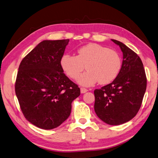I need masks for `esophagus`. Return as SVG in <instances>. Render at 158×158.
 Wrapping results in <instances>:
<instances>
[{
	"label": "esophagus",
	"mask_w": 158,
	"mask_h": 158,
	"mask_svg": "<svg viewBox=\"0 0 158 158\" xmlns=\"http://www.w3.org/2000/svg\"><path fill=\"white\" fill-rule=\"evenodd\" d=\"M87 91H88V89L83 88V87H81V88H80V92H81V93H85L86 92H87Z\"/></svg>",
	"instance_id": "1"
}]
</instances>
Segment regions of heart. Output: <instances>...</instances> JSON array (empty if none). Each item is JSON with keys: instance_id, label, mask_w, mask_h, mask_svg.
Listing matches in <instances>:
<instances>
[{"instance_id": "1", "label": "heart", "mask_w": 158, "mask_h": 158, "mask_svg": "<svg viewBox=\"0 0 158 158\" xmlns=\"http://www.w3.org/2000/svg\"><path fill=\"white\" fill-rule=\"evenodd\" d=\"M64 72L76 80L84 69H88L78 78V82L90 86L99 81L106 85L115 79L120 73L122 61L118 52L102 45L90 43L80 48L78 55L66 54L61 59Z\"/></svg>"}]
</instances>
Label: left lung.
<instances>
[{
    "instance_id": "1",
    "label": "left lung",
    "mask_w": 158,
    "mask_h": 158,
    "mask_svg": "<svg viewBox=\"0 0 158 158\" xmlns=\"http://www.w3.org/2000/svg\"><path fill=\"white\" fill-rule=\"evenodd\" d=\"M111 40L123 52L122 68L113 82L94 90V109L106 124L120 125L138 113L147 88V77L138 55L121 42Z\"/></svg>"
}]
</instances>
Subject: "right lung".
Returning a JSON list of instances; mask_svg holds the SVG:
<instances>
[{
  "label": "right lung",
  "instance_id": "obj_1",
  "mask_svg": "<svg viewBox=\"0 0 158 158\" xmlns=\"http://www.w3.org/2000/svg\"><path fill=\"white\" fill-rule=\"evenodd\" d=\"M69 39L43 40L21 61L15 90L24 117L36 127L57 128L69 116L78 86L64 73L61 59Z\"/></svg>",
  "mask_w": 158,
  "mask_h": 158
}]
</instances>
